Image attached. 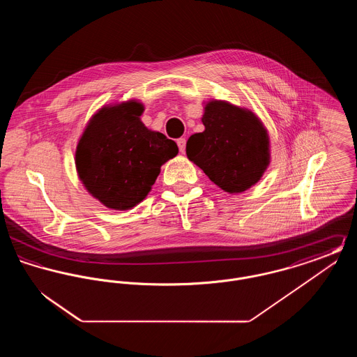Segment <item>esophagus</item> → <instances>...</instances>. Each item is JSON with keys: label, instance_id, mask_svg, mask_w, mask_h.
Returning a JSON list of instances; mask_svg holds the SVG:
<instances>
[{"label": "esophagus", "instance_id": "esophagus-1", "mask_svg": "<svg viewBox=\"0 0 357 357\" xmlns=\"http://www.w3.org/2000/svg\"><path fill=\"white\" fill-rule=\"evenodd\" d=\"M176 143H178L179 151L182 153H185V151H186V139H185V137H181V139L176 140Z\"/></svg>", "mask_w": 357, "mask_h": 357}]
</instances>
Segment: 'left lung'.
I'll return each mask as SVG.
<instances>
[{
	"label": "left lung",
	"mask_w": 357,
	"mask_h": 357,
	"mask_svg": "<svg viewBox=\"0 0 357 357\" xmlns=\"http://www.w3.org/2000/svg\"><path fill=\"white\" fill-rule=\"evenodd\" d=\"M204 132L187 140V158L223 191L255 186L271 163L269 135L250 109L225 100L206 102Z\"/></svg>",
	"instance_id": "obj_1"
}]
</instances>
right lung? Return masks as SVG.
<instances>
[{
  "label": "right lung",
  "mask_w": 357,
  "mask_h": 357,
  "mask_svg": "<svg viewBox=\"0 0 357 357\" xmlns=\"http://www.w3.org/2000/svg\"><path fill=\"white\" fill-rule=\"evenodd\" d=\"M137 100L105 105L85 127L76 170L86 191L114 210H128L151 191L162 165L176 156L174 140L149 130Z\"/></svg>",
  "instance_id": "add662e5"
}]
</instances>
